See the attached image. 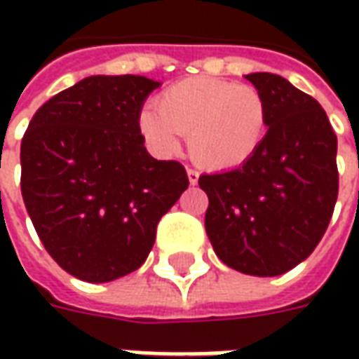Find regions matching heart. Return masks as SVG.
Here are the masks:
<instances>
[{
	"instance_id": "b5f03b06",
	"label": "heart",
	"mask_w": 359,
	"mask_h": 359,
	"mask_svg": "<svg viewBox=\"0 0 359 359\" xmlns=\"http://www.w3.org/2000/svg\"><path fill=\"white\" fill-rule=\"evenodd\" d=\"M221 105L225 107V113L229 115V149H226L223 161L234 163L238 161L254 140V118H252V109H250V95L248 90L238 84H229L221 88Z\"/></svg>"
}]
</instances>
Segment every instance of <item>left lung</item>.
Listing matches in <instances>:
<instances>
[{
  "label": "left lung",
  "instance_id": "8db88e82",
  "mask_svg": "<svg viewBox=\"0 0 359 359\" xmlns=\"http://www.w3.org/2000/svg\"><path fill=\"white\" fill-rule=\"evenodd\" d=\"M159 82L88 76L36 111L20 142V192L43 248L86 283L133 273L188 177L148 154L140 111Z\"/></svg>",
  "mask_w": 359,
  "mask_h": 359
}]
</instances>
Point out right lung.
<instances>
[{
	"instance_id": "right-lung-1",
	"label": "right lung",
	"mask_w": 359,
	"mask_h": 359,
	"mask_svg": "<svg viewBox=\"0 0 359 359\" xmlns=\"http://www.w3.org/2000/svg\"><path fill=\"white\" fill-rule=\"evenodd\" d=\"M246 81L257 90L262 142L241 165L200 177L210 198L205 233L217 257L254 277H277L316 250L339 196L337 136L323 107L271 73Z\"/></svg>"
}]
</instances>
